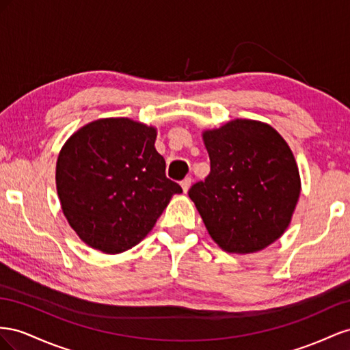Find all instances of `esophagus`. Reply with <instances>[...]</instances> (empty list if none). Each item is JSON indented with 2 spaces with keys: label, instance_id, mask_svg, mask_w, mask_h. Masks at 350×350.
Listing matches in <instances>:
<instances>
[{
  "label": "esophagus",
  "instance_id": "34e87169",
  "mask_svg": "<svg viewBox=\"0 0 350 350\" xmlns=\"http://www.w3.org/2000/svg\"><path fill=\"white\" fill-rule=\"evenodd\" d=\"M191 183H192V178H191V177H186V178H183V180L180 182L185 193L189 191V187H191Z\"/></svg>",
  "mask_w": 350,
  "mask_h": 350
}]
</instances>
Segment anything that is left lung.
Masks as SVG:
<instances>
[{
  "instance_id": "1",
  "label": "left lung",
  "mask_w": 350,
  "mask_h": 350,
  "mask_svg": "<svg viewBox=\"0 0 350 350\" xmlns=\"http://www.w3.org/2000/svg\"><path fill=\"white\" fill-rule=\"evenodd\" d=\"M202 137L211 172L189 189V198L223 251H261L284 233L301 195L293 152L256 120L236 118Z\"/></svg>"
}]
</instances>
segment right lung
Here are the masks:
<instances>
[{
	"label": "right lung",
	"instance_id": "1",
	"mask_svg": "<svg viewBox=\"0 0 350 350\" xmlns=\"http://www.w3.org/2000/svg\"><path fill=\"white\" fill-rule=\"evenodd\" d=\"M157 129L131 118L88 123L59 151L57 193L70 227L104 254H120L152 230L182 187L165 177Z\"/></svg>",
	"mask_w": 350,
	"mask_h": 350
}]
</instances>
